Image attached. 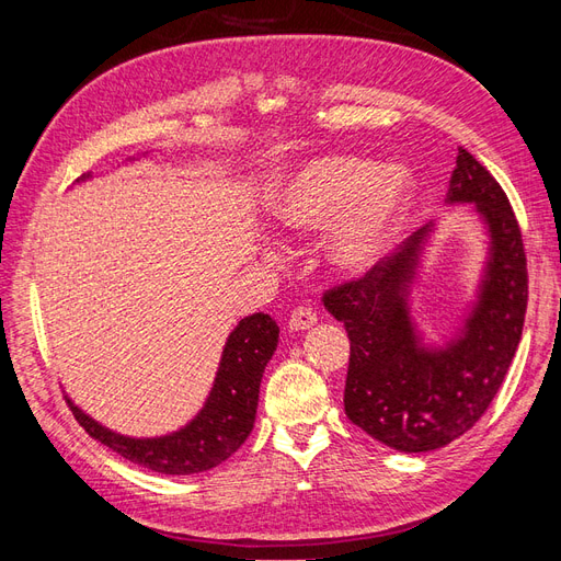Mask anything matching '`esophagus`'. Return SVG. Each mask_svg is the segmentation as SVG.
<instances>
[{"label": "esophagus", "mask_w": 561, "mask_h": 561, "mask_svg": "<svg viewBox=\"0 0 561 561\" xmlns=\"http://www.w3.org/2000/svg\"><path fill=\"white\" fill-rule=\"evenodd\" d=\"M316 313L311 311V309H304V307H299V309H295L293 311V316H290V320H287V328H290L293 332H304V330H309V328H313L316 325Z\"/></svg>", "instance_id": "34e87169"}]
</instances>
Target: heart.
I'll return each instance as SVG.
<instances>
[{
  "label": "heart",
  "mask_w": 561,
  "mask_h": 561,
  "mask_svg": "<svg viewBox=\"0 0 561 561\" xmlns=\"http://www.w3.org/2000/svg\"><path fill=\"white\" fill-rule=\"evenodd\" d=\"M412 198L414 180L400 163L320 157L301 163L278 184L268 210L285 231L328 229L322 252L330 268L346 278H365L396 248Z\"/></svg>",
  "instance_id": "heart-1"
}]
</instances>
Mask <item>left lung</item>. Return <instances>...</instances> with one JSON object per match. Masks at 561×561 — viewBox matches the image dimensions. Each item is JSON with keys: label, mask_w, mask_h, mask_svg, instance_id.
Wrapping results in <instances>:
<instances>
[{"label": "left lung", "mask_w": 561, "mask_h": 561, "mask_svg": "<svg viewBox=\"0 0 561 561\" xmlns=\"http://www.w3.org/2000/svg\"><path fill=\"white\" fill-rule=\"evenodd\" d=\"M445 203L472 206L486 233L478 295L451 336L426 342L412 313L433 222L410 236L375 274L322 297L351 339L346 416L386 447L407 454L445 447L480 421L515 358L529 297L515 213L501 184L466 149H458Z\"/></svg>", "instance_id": "left-lung-1"}]
</instances>
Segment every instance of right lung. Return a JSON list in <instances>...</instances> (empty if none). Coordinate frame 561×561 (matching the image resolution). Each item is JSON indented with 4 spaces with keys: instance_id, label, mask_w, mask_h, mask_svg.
I'll return each instance as SVG.
<instances>
[{
    "instance_id": "add662e5",
    "label": "right lung",
    "mask_w": 561,
    "mask_h": 561,
    "mask_svg": "<svg viewBox=\"0 0 561 561\" xmlns=\"http://www.w3.org/2000/svg\"><path fill=\"white\" fill-rule=\"evenodd\" d=\"M276 346V320L266 313L245 316L227 336L217 377L201 412L182 428L159 437L122 435L89 416L70 398L67 402L83 431L128 461L161 474L203 472L227 461L252 433L262 375Z\"/></svg>"
}]
</instances>
